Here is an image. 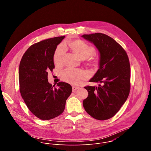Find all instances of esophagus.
<instances>
[{
	"label": "esophagus",
	"mask_w": 151,
	"mask_h": 151,
	"mask_svg": "<svg viewBox=\"0 0 151 151\" xmlns=\"http://www.w3.org/2000/svg\"><path fill=\"white\" fill-rule=\"evenodd\" d=\"M79 87H75V86H73L72 87V90H73V91H75L76 90H77L78 89H79Z\"/></svg>",
	"instance_id": "34e87169"
}]
</instances>
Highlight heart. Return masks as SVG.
Returning a JSON list of instances; mask_svg holds the SVG:
<instances>
[{
	"mask_svg": "<svg viewBox=\"0 0 151 151\" xmlns=\"http://www.w3.org/2000/svg\"><path fill=\"white\" fill-rule=\"evenodd\" d=\"M71 48L83 60L89 58L94 52L93 47L82 40H75L70 44ZM66 48L64 44H60L56 48L54 54V62L55 65L61 66L64 62V57ZM61 79L65 82L73 85H78L88 77V73L83 70L68 68L61 73Z\"/></svg>",
	"mask_w": 151,
	"mask_h": 151,
	"instance_id": "obj_1",
	"label": "heart"
}]
</instances>
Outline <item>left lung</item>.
Returning <instances> with one entry per match:
<instances>
[{
	"instance_id": "8db88e82",
	"label": "left lung",
	"mask_w": 151,
	"mask_h": 151,
	"mask_svg": "<svg viewBox=\"0 0 151 151\" xmlns=\"http://www.w3.org/2000/svg\"><path fill=\"white\" fill-rule=\"evenodd\" d=\"M81 37L94 44L99 53V69L89 81L100 84L84 87L88 96L83 106L93 118L108 119L119 111L130 93L129 59L122 47L109 36L99 33Z\"/></svg>"
}]
</instances>
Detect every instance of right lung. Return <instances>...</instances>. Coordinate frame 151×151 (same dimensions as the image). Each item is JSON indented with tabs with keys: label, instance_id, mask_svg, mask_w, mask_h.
Here are the masks:
<instances>
[{
	"label": "right lung",
	"instance_id": "1",
	"mask_svg": "<svg viewBox=\"0 0 151 151\" xmlns=\"http://www.w3.org/2000/svg\"><path fill=\"white\" fill-rule=\"evenodd\" d=\"M64 37L50 38L32 45L19 63L21 95L30 112L42 120L51 119L61 115L72 93L70 84L60 82L56 88L48 79V72L55 67L54 52Z\"/></svg>",
	"mask_w": 151,
	"mask_h": 151
}]
</instances>
